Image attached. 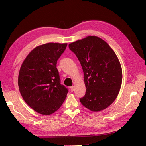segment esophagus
Returning a JSON list of instances; mask_svg holds the SVG:
<instances>
[{
	"label": "esophagus",
	"instance_id": "1",
	"mask_svg": "<svg viewBox=\"0 0 146 146\" xmlns=\"http://www.w3.org/2000/svg\"><path fill=\"white\" fill-rule=\"evenodd\" d=\"M70 91L72 92H73L74 91V86H71L70 88Z\"/></svg>",
	"mask_w": 146,
	"mask_h": 146
}]
</instances>
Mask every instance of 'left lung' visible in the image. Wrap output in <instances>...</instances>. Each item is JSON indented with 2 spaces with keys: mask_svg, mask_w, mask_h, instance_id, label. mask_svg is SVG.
I'll use <instances>...</instances> for the list:
<instances>
[{
  "mask_svg": "<svg viewBox=\"0 0 146 146\" xmlns=\"http://www.w3.org/2000/svg\"><path fill=\"white\" fill-rule=\"evenodd\" d=\"M68 47L83 70L86 94L80 101L93 112L104 110L115 100L121 86L122 68L116 54L96 36L72 42Z\"/></svg>",
  "mask_w": 146,
  "mask_h": 146,
  "instance_id": "1",
  "label": "left lung"
}]
</instances>
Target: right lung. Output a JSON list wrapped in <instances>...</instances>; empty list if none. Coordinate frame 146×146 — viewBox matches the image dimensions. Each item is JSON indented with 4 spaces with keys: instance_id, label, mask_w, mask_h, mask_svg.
<instances>
[{
    "instance_id": "right-lung-1",
    "label": "right lung",
    "mask_w": 146,
    "mask_h": 146,
    "mask_svg": "<svg viewBox=\"0 0 146 146\" xmlns=\"http://www.w3.org/2000/svg\"><path fill=\"white\" fill-rule=\"evenodd\" d=\"M67 44L47 43L31 51L21 67L18 76L20 93L35 111L51 115L64 102L68 89L60 83L57 62Z\"/></svg>"
}]
</instances>
